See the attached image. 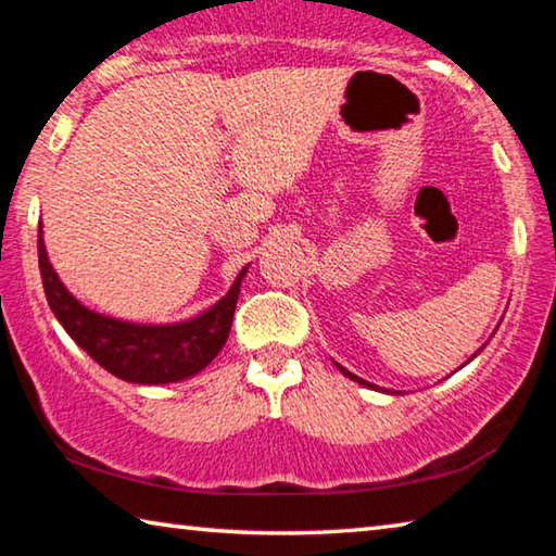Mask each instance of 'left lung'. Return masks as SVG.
<instances>
[{
    "label": "left lung",
    "instance_id": "obj_1",
    "mask_svg": "<svg viewBox=\"0 0 556 556\" xmlns=\"http://www.w3.org/2000/svg\"><path fill=\"white\" fill-rule=\"evenodd\" d=\"M481 351H483V345H481V348H478V353H481ZM478 353H473V355H470L466 363H470V361H473V357H476ZM466 363H464V365H466ZM336 368H338V370H341V372L345 375V378H351V380H353V382H357V384H365V388H370V390H380V392H390V394H397V392H392V390H382V388H378V384H372V382H368V380L357 378V375H353L351 370H345V368H343V365H338V363H336Z\"/></svg>",
    "mask_w": 556,
    "mask_h": 556
}]
</instances>
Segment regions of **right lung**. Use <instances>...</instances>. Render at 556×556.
<instances>
[{"mask_svg":"<svg viewBox=\"0 0 556 556\" xmlns=\"http://www.w3.org/2000/svg\"><path fill=\"white\" fill-rule=\"evenodd\" d=\"M39 269L51 312L75 343L115 378L135 384L181 382L199 375L223 351L230 336L240 285L248 267L240 269L228 294L211 308L186 321L135 324L105 316L80 304L49 260L39 223Z\"/></svg>","mask_w":556,"mask_h":556,"instance_id":"1","label":"right lung"}]
</instances>
